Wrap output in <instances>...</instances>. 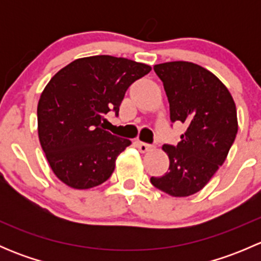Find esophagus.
I'll return each instance as SVG.
<instances>
[{"mask_svg":"<svg viewBox=\"0 0 261 261\" xmlns=\"http://www.w3.org/2000/svg\"><path fill=\"white\" fill-rule=\"evenodd\" d=\"M138 147L141 152H146V151H150V150L152 149V145H149V144L143 143V141H139Z\"/></svg>","mask_w":261,"mask_h":261,"instance_id":"1","label":"esophagus"}]
</instances>
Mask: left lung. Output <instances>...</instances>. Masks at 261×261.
I'll return each mask as SVG.
<instances>
[{
    "instance_id": "1",
    "label": "left lung",
    "mask_w": 261,
    "mask_h": 261,
    "mask_svg": "<svg viewBox=\"0 0 261 261\" xmlns=\"http://www.w3.org/2000/svg\"><path fill=\"white\" fill-rule=\"evenodd\" d=\"M169 102L170 121L187 130L177 145L164 144L169 170L151 177L155 188L173 197L201 191L226 160L238 134L232 96L213 73L191 62L154 65Z\"/></svg>"
}]
</instances>
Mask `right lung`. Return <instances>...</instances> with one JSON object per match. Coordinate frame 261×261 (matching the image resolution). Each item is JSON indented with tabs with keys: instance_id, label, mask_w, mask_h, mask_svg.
I'll list each match as a JSON object with an SVG mask.
<instances>
[{
	"instance_id": "right-lung-1",
	"label": "right lung",
	"mask_w": 261,
	"mask_h": 261,
	"mask_svg": "<svg viewBox=\"0 0 261 261\" xmlns=\"http://www.w3.org/2000/svg\"><path fill=\"white\" fill-rule=\"evenodd\" d=\"M150 70L126 58L94 55L72 62L46 84L38 103L39 140L63 183L88 189L111 177L131 141L103 130L105 116H118L128 87Z\"/></svg>"
}]
</instances>
